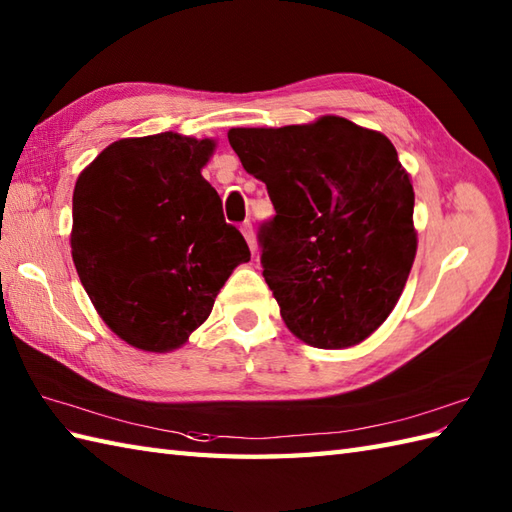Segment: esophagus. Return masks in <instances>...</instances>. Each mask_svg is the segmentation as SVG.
Segmentation results:
<instances>
[{
  "instance_id": "obj_1",
  "label": "esophagus",
  "mask_w": 512,
  "mask_h": 512,
  "mask_svg": "<svg viewBox=\"0 0 512 512\" xmlns=\"http://www.w3.org/2000/svg\"><path fill=\"white\" fill-rule=\"evenodd\" d=\"M239 231H242V235L246 237V242H248V246H250V253L255 255V233H253V224L244 222L242 226H239Z\"/></svg>"
}]
</instances>
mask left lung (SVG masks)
Returning a JSON list of instances; mask_svg holds the SVG:
<instances>
[{
    "label": "left lung",
    "instance_id": "obj_1",
    "mask_svg": "<svg viewBox=\"0 0 512 512\" xmlns=\"http://www.w3.org/2000/svg\"><path fill=\"white\" fill-rule=\"evenodd\" d=\"M228 143L275 206L257 239L288 330L321 350L365 341L398 303L418 246L394 145L341 116L237 127Z\"/></svg>",
    "mask_w": 512,
    "mask_h": 512
}]
</instances>
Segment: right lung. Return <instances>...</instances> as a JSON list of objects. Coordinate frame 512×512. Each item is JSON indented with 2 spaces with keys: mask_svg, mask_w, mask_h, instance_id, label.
<instances>
[{
  "mask_svg": "<svg viewBox=\"0 0 512 512\" xmlns=\"http://www.w3.org/2000/svg\"><path fill=\"white\" fill-rule=\"evenodd\" d=\"M215 143L173 132L123 138L76 180L72 259L96 312L129 345L180 347L250 259L202 178Z\"/></svg>",
  "mask_w": 512,
  "mask_h": 512,
  "instance_id": "1",
  "label": "right lung"
}]
</instances>
